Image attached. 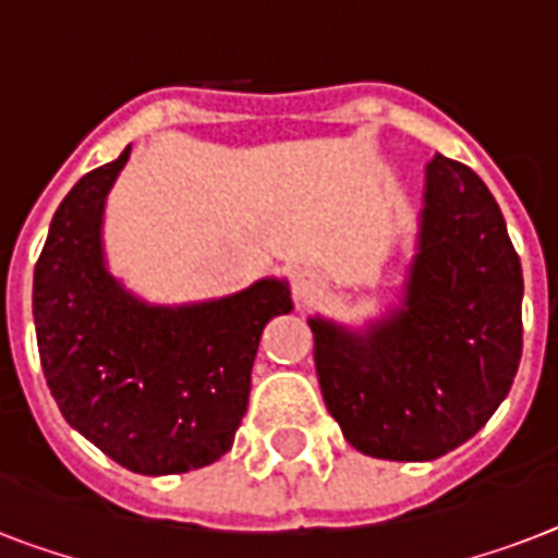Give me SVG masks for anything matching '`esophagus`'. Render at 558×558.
<instances>
[{
    "label": "esophagus",
    "mask_w": 558,
    "mask_h": 558,
    "mask_svg": "<svg viewBox=\"0 0 558 558\" xmlns=\"http://www.w3.org/2000/svg\"><path fill=\"white\" fill-rule=\"evenodd\" d=\"M322 292V275L313 269H295L292 271V295L298 304H310L315 295Z\"/></svg>",
    "instance_id": "obj_1"
}]
</instances>
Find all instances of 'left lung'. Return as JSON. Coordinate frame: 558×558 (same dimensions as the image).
Returning <instances> with one entry per match:
<instances>
[{
    "label": "left lung",
    "mask_w": 558,
    "mask_h": 558,
    "mask_svg": "<svg viewBox=\"0 0 558 558\" xmlns=\"http://www.w3.org/2000/svg\"><path fill=\"white\" fill-rule=\"evenodd\" d=\"M521 298L498 202L475 170L437 153L397 304L362 327L306 318L344 440L371 458L423 463L475 437L519 371Z\"/></svg>",
    "instance_id": "left-lung-1"
}]
</instances>
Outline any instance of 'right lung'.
<instances>
[{
    "label": "right lung",
    "instance_id": "1",
    "mask_svg": "<svg viewBox=\"0 0 558 558\" xmlns=\"http://www.w3.org/2000/svg\"><path fill=\"white\" fill-rule=\"evenodd\" d=\"M130 159L92 170L57 208L34 269V327L60 414L138 475H179L231 449L263 327L292 313L283 278L150 304L109 271L104 210Z\"/></svg>",
    "mask_w": 558,
    "mask_h": 558
}]
</instances>
